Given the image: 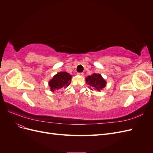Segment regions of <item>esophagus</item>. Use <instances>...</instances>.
I'll return each instance as SVG.
<instances>
[{
    "label": "esophagus",
    "instance_id": "34e87169",
    "mask_svg": "<svg viewBox=\"0 0 153 153\" xmlns=\"http://www.w3.org/2000/svg\"><path fill=\"white\" fill-rule=\"evenodd\" d=\"M77 74H78V75H80V76H83V75H84V73H78Z\"/></svg>",
    "mask_w": 153,
    "mask_h": 153
}]
</instances>
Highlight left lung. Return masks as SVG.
Wrapping results in <instances>:
<instances>
[{
    "label": "left lung",
    "instance_id": "1",
    "mask_svg": "<svg viewBox=\"0 0 153 153\" xmlns=\"http://www.w3.org/2000/svg\"><path fill=\"white\" fill-rule=\"evenodd\" d=\"M86 84L90 86L92 91L100 92L106 85V82L100 74L93 73L85 78Z\"/></svg>",
    "mask_w": 153,
    "mask_h": 153
}]
</instances>
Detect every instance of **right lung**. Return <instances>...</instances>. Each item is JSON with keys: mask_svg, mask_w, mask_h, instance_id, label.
<instances>
[{"mask_svg": "<svg viewBox=\"0 0 153 153\" xmlns=\"http://www.w3.org/2000/svg\"><path fill=\"white\" fill-rule=\"evenodd\" d=\"M72 76L67 72H59L48 82L50 89L52 92L64 87L66 88L71 83Z\"/></svg>", "mask_w": 153, "mask_h": 153, "instance_id": "right-lung-1", "label": "right lung"}]
</instances>
